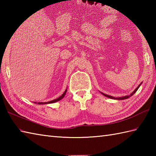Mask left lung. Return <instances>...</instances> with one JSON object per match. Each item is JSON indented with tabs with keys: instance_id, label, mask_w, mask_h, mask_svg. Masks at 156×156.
<instances>
[{
	"instance_id": "8db88e82",
	"label": "left lung",
	"mask_w": 156,
	"mask_h": 156,
	"mask_svg": "<svg viewBox=\"0 0 156 156\" xmlns=\"http://www.w3.org/2000/svg\"><path fill=\"white\" fill-rule=\"evenodd\" d=\"M141 83L138 86V87L135 88V90L132 92V93L130 94V95H129V96H125V97H119V98H117V97H112V96H109V95H107V94H104V93H102V92H101V94H103L104 96H105V97H108V98H112V99H116V100H124V99H127V98H129V97H131L132 95H133L135 93V92H136L137 90H138V88H140V87L141 86Z\"/></svg>"
}]
</instances>
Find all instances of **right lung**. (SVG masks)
Returning <instances> with one entry per match:
<instances>
[{"label": "right lung", "instance_id": "add662e5", "mask_svg": "<svg viewBox=\"0 0 156 156\" xmlns=\"http://www.w3.org/2000/svg\"><path fill=\"white\" fill-rule=\"evenodd\" d=\"M66 92H67V89H66V90L64 91V93H63V94H62V96H60V97H59V98H56V99H54V100L51 101L46 102H38V105H45V104H50V103H54V102H58V101H60L61 99H62L64 97V96H65V94H66ZM34 103H35V104H36V102H34Z\"/></svg>", "mask_w": 156, "mask_h": 156}]
</instances>
